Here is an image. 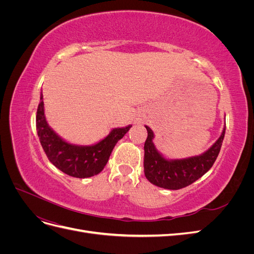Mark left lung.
<instances>
[{"label": "left lung", "instance_id": "1", "mask_svg": "<svg viewBox=\"0 0 254 254\" xmlns=\"http://www.w3.org/2000/svg\"><path fill=\"white\" fill-rule=\"evenodd\" d=\"M147 129V139L144 144V173L146 178L157 187L167 190H179L198 180L213 166L224 141L226 127L219 139L200 156L181 159L166 160L157 151L152 143L153 132Z\"/></svg>", "mask_w": 254, "mask_h": 254}]
</instances>
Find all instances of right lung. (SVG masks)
Returning <instances> with one entry per match:
<instances>
[{"label": "right lung", "mask_w": 254, "mask_h": 254, "mask_svg": "<svg viewBox=\"0 0 254 254\" xmlns=\"http://www.w3.org/2000/svg\"><path fill=\"white\" fill-rule=\"evenodd\" d=\"M36 127L42 148L53 165L75 178H88L104 170L115 144L128 132L131 125L113 129L104 140L95 145L78 146L70 144L58 136L48 125L41 94L37 109Z\"/></svg>", "instance_id": "1"}]
</instances>
